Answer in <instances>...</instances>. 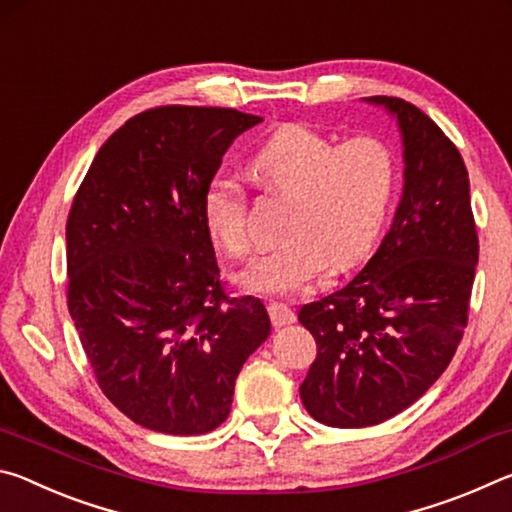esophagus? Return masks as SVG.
Here are the masks:
<instances>
[{
  "label": "esophagus",
  "mask_w": 512,
  "mask_h": 512,
  "mask_svg": "<svg viewBox=\"0 0 512 512\" xmlns=\"http://www.w3.org/2000/svg\"><path fill=\"white\" fill-rule=\"evenodd\" d=\"M268 316H271L275 327L296 323V314H293V309L289 305H284V302H271V305H268Z\"/></svg>",
  "instance_id": "esophagus-1"
}]
</instances>
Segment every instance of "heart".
Returning <instances> with one entry per match:
<instances>
[{"label":"heart","mask_w":512,"mask_h":512,"mask_svg":"<svg viewBox=\"0 0 512 512\" xmlns=\"http://www.w3.org/2000/svg\"><path fill=\"white\" fill-rule=\"evenodd\" d=\"M255 171L291 196L287 241L239 273L259 296L305 287L329 264L348 268L366 257L384 230L395 192V155L377 137H332L305 124H284L259 146ZM210 237L232 257L250 253L248 201L235 180L214 178L203 196Z\"/></svg>","instance_id":"obj_1"}]
</instances>
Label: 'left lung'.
<instances>
[{
	"instance_id": "left-lung-1",
	"label": "left lung",
	"mask_w": 512,
	"mask_h": 512,
	"mask_svg": "<svg viewBox=\"0 0 512 512\" xmlns=\"http://www.w3.org/2000/svg\"><path fill=\"white\" fill-rule=\"evenodd\" d=\"M395 117L404 189L391 230L341 291L300 309L316 339L300 397L327 427L379 424L420 400L463 339L479 237L470 178L449 137L413 103L368 97Z\"/></svg>"
}]
</instances>
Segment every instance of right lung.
I'll use <instances>...</instances> for the list:
<instances>
[{
	"mask_svg": "<svg viewBox=\"0 0 512 512\" xmlns=\"http://www.w3.org/2000/svg\"><path fill=\"white\" fill-rule=\"evenodd\" d=\"M262 117L162 106L112 133L67 219V307L103 395L135 424L198 436L228 418L271 334L262 300L223 293L203 196Z\"/></svg>",
	"mask_w": 512,
	"mask_h": 512,
	"instance_id": "1",
	"label": "right lung"
}]
</instances>
